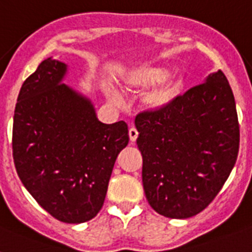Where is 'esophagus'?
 I'll list each match as a JSON object with an SVG mask.
<instances>
[{
  "instance_id": "34e87169",
  "label": "esophagus",
  "mask_w": 252,
  "mask_h": 252,
  "mask_svg": "<svg viewBox=\"0 0 252 252\" xmlns=\"http://www.w3.org/2000/svg\"><path fill=\"white\" fill-rule=\"evenodd\" d=\"M137 137H138V130L136 129V128H130L129 129V138H130V142H134L137 139Z\"/></svg>"
}]
</instances>
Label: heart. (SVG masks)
Here are the masks:
<instances>
[{
  "mask_svg": "<svg viewBox=\"0 0 252 252\" xmlns=\"http://www.w3.org/2000/svg\"><path fill=\"white\" fill-rule=\"evenodd\" d=\"M142 96V105L150 111L165 109L178 92L179 82L174 74H166V67L154 64H141L129 67L122 75V88L126 94H137L147 90ZM107 97L115 105L122 98L114 90H107Z\"/></svg>",
  "mask_w": 252,
  "mask_h": 252,
  "instance_id": "heart-1",
  "label": "heart"
}]
</instances>
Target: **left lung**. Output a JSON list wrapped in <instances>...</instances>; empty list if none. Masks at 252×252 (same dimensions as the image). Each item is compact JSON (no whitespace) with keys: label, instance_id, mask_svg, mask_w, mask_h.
Masks as SVG:
<instances>
[{"label":"left lung","instance_id":"8db88e82","mask_svg":"<svg viewBox=\"0 0 252 252\" xmlns=\"http://www.w3.org/2000/svg\"><path fill=\"white\" fill-rule=\"evenodd\" d=\"M134 124L151 208L172 219L201 213L229 177L240 147L236 102L223 71L165 109L139 114Z\"/></svg>","mask_w":252,"mask_h":252}]
</instances>
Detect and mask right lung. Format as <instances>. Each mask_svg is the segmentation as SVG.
<instances>
[{"mask_svg": "<svg viewBox=\"0 0 252 252\" xmlns=\"http://www.w3.org/2000/svg\"><path fill=\"white\" fill-rule=\"evenodd\" d=\"M67 65L43 60L15 106L12 156L19 178L58 220L79 224L102 208L115 160L128 142L126 122L103 124L87 96L63 83Z\"/></svg>", "mask_w": 252, "mask_h": 252, "instance_id": "right-lung-1", "label": "right lung"}]
</instances>
